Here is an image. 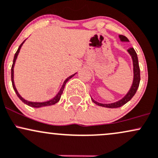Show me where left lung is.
Masks as SVG:
<instances>
[{
	"mask_svg": "<svg viewBox=\"0 0 158 158\" xmlns=\"http://www.w3.org/2000/svg\"><path fill=\"white\" fill-rule=\"evenodd\" d=\"M118 37H119L121 42H129L128 39H127L126 36L119 35ZM127 52H128V54H130L131 56V59L133 61V66H134V79H133L131 87L130 88L129 91L127 92V93L123 97V98L116 102L110 103V104H102V103H99L98 102H96V101L94 100L93 98H91L92 101H93L95 104H97V105L108 108L120 107H122V105L126 104L127 102H128L129 101L133 98V96L135 95L136 90H137L138 87H139V81H140V70H139V63H138L137 54H136L134 48H130L127 50Z\"/></svg>",
	"mask_w": 158,
	"mask_h": 158,
	"instance_id": "1",
	"label": "left lung"
}]
</instances>
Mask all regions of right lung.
<instances>
[{"instance_id": "obj_1", "label": "right lung", "mask_w": 158, "mask_h": 158, "mask_svg": "<svg viewBox=\"0 0 158 158\" xmlns=\"http://www.w3.org/2000/svg\"><path fill=\"white\" fill-rule=\"evenodd\" d=\"M25 41V40H24ZM24 42H22V44H21L20 46L19 47V48H18V50L16 51V53L15 54V56H14V59H13V63H12V69H11V80H12V87H13L14 90H15V93H16L17 96L19 97V98H20V100L22 101V102H24V104H27V105L30 106V107H36V108H38V107H45V106H50V105H53V104H55L56 103H57L58 102L60 101V98H61V95L63 94V89H64V87H65V84L67 83V81H69V80L72 78V77L75 74H72V75L69 76V77H68V78H66L65 80L64 83H63V86H62L61 89H60L59 93L56 94V95L55 97H54L52 99H51V100L49 101H47V102H29V101L26 100V99H24V98H22V96H21L20 94L19 93V92H18V90L16 89V88H15V84H14V71H13V69H14V65H15V60L17 59V56L19 55V51H20V49L21 48H22V46L23 44H24Z\"/></svg>"}]
</instances>
